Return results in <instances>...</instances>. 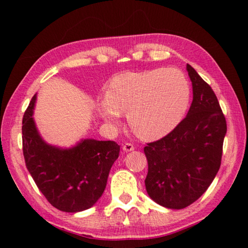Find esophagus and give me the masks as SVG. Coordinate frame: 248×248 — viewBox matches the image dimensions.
<instances>
[{
    "mask_svg": "<svg viewBox=\"0 0 248 248\" xmlns=\"http://www.w3.org/2000/svg\"><path fill=\"white\" fill-rule=\"evenodd\" d=\"M123 150L124 151V152H131V151L134 150V146L131 143H124L123 145Z\"/></svg>",
    "mask_w": 248,
    "mask_h": 248,
    "instance_id": "obj_1",
    "label": "esophagus"
}]
</instances>
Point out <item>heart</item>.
<instances>
[{
  "label": "heart",
  "mask_w": 248,
  "mask_h": 248,
  "mask_svg": "<svg viewBox=\"0 0 248 248\" xmlns=\"http://www.w3.org/2000/svg\"><path fill=\"white\" fill-rule=\"evenodd\" d=\"M191 89L182 71L159 68L116 75L107 97L98 100L103 119L112 127L127 114L130 127L145 140L166 136L184 119L190 104Z\"/></svg>",
  "instance_id": "1"
}]
</instances>
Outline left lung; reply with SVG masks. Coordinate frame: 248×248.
<instances>
[{
    "label": "left lung",
    "instance_id": "1",
    "mask_svg": "<svg viewBox=\"0 0 248 248\" xmlns=\"http://www.w3.org/2000/svg\"><path fill=\"white\" fill-rule=\"evenodd\" d=\"M192 103L173 131L144 148L145 189L162 207L184 209L204 194L221 165L226 121L209 84L191 65Z\"/></svg>",
    "mask_w": 248,
    "mask_h": 248
}]
</instances>
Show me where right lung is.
Wrapping results in <instances>:
<instances>
[{"label":"right lung","instance_id":"add662e5","mask_svg":"<svg viewBox=\"0 0 248 248\" xmlns=\"http://www.w3.org/2000/svg\"><path fill=\"white\" fill-rule=\"evenodd\" d=\"M37 94L23 117V153L32 179L43 195L64 212L93 207L106 188L109 171L119 156L115 141L81 139L71 148L46 142L33 120Z\"/></svg>","mask_w":248,"mask_h":248}]
</instances>
